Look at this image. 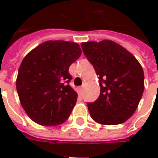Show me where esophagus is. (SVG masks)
I'll use <instances>...</instances> for the list:
<instances>
[{
	"label": "esophagus",
	"instance_id": "34e87169",
	"mask_svg": "<svg viewBox=\"0 0 158 158\" xmlns=\"http://www.w3.org/2000/svg\"><path fill=\"white\" fill-rule=\"evenodd\" d=\"M84 89H85V85H83L81 86V88H80V90H81V92H83V91H84Z\"/></svg>",
	"mask_w": 158,
	"mask_h": 158
}]
</instances>
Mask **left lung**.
Listing matches in <instances>:
<instances>
[{"label":"left lung","instance_id":"1","mask_svg":"<svg viewBox=\"0 0 158 158\" xmlns=\"http://www.w3.org/2000/svg\"><path fill=\"white\" fill-rule=\"evenodd\" d=\"M81 46L99 76V97L87 105L90 117L104 125L124 123L135 113L142 97V67L129 51L113 40L83 42Z\"/></svg>","mask_w":158,"mask_h":158}]
</instances>
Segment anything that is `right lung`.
Segmentation results:
<instances>
[{"label":"right lung","instance_id":"add662e5","mask_svg":"<svg viewBox=\"0 0 158 158\" xmlns=\"http://www.w3.org/2000/svg\"><path fill=\"white\" fill-rule=\"evenodd\" d=\"M82 54L78 43L47 40L24 56L16 87L27 115L38 124L59 125L69 118L78 94L68 85L69 68Z\"/></svg>","mask_w":158,"mask_h":158}]
</instances>
